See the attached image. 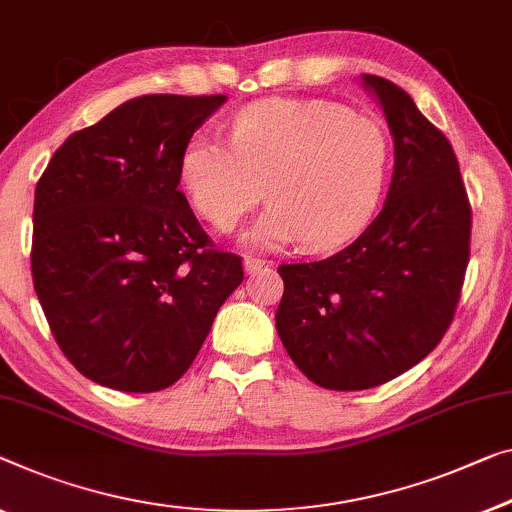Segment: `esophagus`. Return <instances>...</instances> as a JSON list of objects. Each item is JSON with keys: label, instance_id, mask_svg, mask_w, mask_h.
Listing matches in <instances>:
<instances>
[{"label": "esophagus", "instance_id": "1", "mask_svg": "<svg viewBox=\"0 0 512 512\" xmlns=\"http://www.w3.org/2000/svg\"><path fill=\"white\" fill-rule=\"evenodd\" d=\"M243 266H246L248 276H255V273L266 269V266H269V262H266V259H259V257H246V262H243Z\"/></svg>", "mask_w": 512, "mask_h": 512}]
</instances>
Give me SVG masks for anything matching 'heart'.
<instances>
[{"label":"heart","mask_w":512,"mask_h":512,"mask_svg":"<svg viewBox=\"0 0 512 512\" xmlns=\"http://www.w3.org/2000/svg\"><path fill=\"white\" fill-rule=\"evenodd\" d=\"M230 140L190 137L179 177L190 204L232 232L266 195L243 234L250 248H338L375 216L393 167V142L375 117L322 101H264L232 119Z\"/></svg>","instance_id":"heart-1"}]
</instances>
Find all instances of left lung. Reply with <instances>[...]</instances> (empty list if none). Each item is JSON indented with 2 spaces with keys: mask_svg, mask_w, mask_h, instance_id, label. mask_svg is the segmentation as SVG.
<instances>
[{
  "mask_svg": "<svg viewBox=\"0 0 512 512\" xmlns=\"http://www.w3.org/2000/svg\"><path fill=\"white\" fill-rule=\"evenodd\" d=\"M361 80L395 144L384 209L340 253L278 266L282 345L329 391H363L421 363L453 322L469 264L471 207L451 142L407 91L377 75Z\"/></svg>",
  "mask_w": 512,
  "mask_h": 512,
  "instance_id": "8db88e82",
  "label": "left lung"
}]
</instances>
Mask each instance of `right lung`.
I'll use <instances>...</instances> for the list:
<instances>
[{
	"label": "right lung",
	"mask_w": 512,
	"mask_h": 512,
	"mask_svg": "<svg viewBox=\"0 0 512 512\" xmlns=\"http://www.w3.org/2000/svg\"><path fill=\"white\" fill-rule=\"evenodd\" d=\"M227 98L151 94L73 133L36 183L32 276L61 352L96 384L183 377L243 282L179 190L181 154Z\"/></svg>",
	"instance_id": "obj_1"
}]
</instances>
